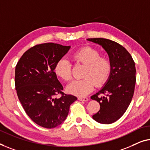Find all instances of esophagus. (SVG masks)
Returning a JSON list of instances; mask_svg holds the SVG:
<instances>
[{
	"mask_svg": "<svg viewBox=\"0 0 150 150\" xmlns=\"http://www.w3.org/2000/svg\"><path fill=\"white\" fill-rule=\"evenodd\" d=\"M78 100L80 101H88V98H86V97H79V98H78Z\"/></svg>",
	"mask_w": 150,
	"mask_h": 150,
	"instance_id": "esophagus-1",
	"label": "esophagus"
}]
</instances>
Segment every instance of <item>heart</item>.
<instances>
[{"instance_id": "heart-1", "label": "heart", "mask_w": 150, "mask_h": 150, "mask_svg": "<svg viewBox=\"0 0 150 150\" xmlns=\"http://www.w3.org/2000/svg\"><path fill=\"white\" fill-rule=\"evenodd\" d=\"M74 58L78 62L86 66L81 79L73 80L67 86V91L77 96H84L90 93L96 87L103 86L107 81L111 71L110 60L100 57L98 50L90 47H86L77 51ZM55 73L61 79L69 81L72 77L71 64L68 59H60L55 67Z\"/></svg>"}]
</instances>
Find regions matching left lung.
Instances as JSON below:
<instances>
[{
    "mask_svg": "<svg viewBox=\"0 0 150 150\" xmlns=\"http://www.w3.org/2000/svg\"><path fill=\"white\" fill-rule=\"evenodd\" d=\"M87 41L100 45L108 54L111 64L107 81L91 96L100 104V110L92 118L100 124H112L124 115L132 100L136 82L135 64L127 50L116 42L103 38ZM100 93L103 96L99 97Z\"/></svg>",
    "mask_w": 150,
    "mask_h": 150,
    "instance_id": "left-lung-1",
    "label": "left lung"
}]
</instances>
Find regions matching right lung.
Returning <instances> with one entry per match:
<instances>
[{
  "label": "right lung",
  "mask_w": 150,
  "mask_h": 150,
  "mask_svg": "<svg viewBox=\"0 0 150 150\" xmlns=\"http://www.w3.org/2000/svg\"><path fill=\"white\" fill-rule=\"evenodd\" d=\"M70 48L53 43L35 45L22 55L16 65L15 85L19 100L26 114L42 127L53 128L62 124L70 105L77 99L63 93L54 72L56 63ZM58 93L62 96L55 97Z\"/></svg>",
  "instance_id": "add662e5"
}]
</instances>
